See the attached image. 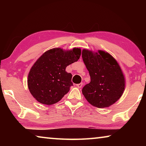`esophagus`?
<instances>
[{"mask_svg":"<svg viewBox=\"0 0 146 146\" xmlns=\"http://www.w3.org/2000/svg\"><path fill=\"white\" fill-rule=\"evenodd\" d=\"M82 86H83V84L82 83H80V84H76V86H77L78 88H82Z\"/></svg>","mask_w":146,"mask_h":146,"instance_id":"obj_1","label":"esophagus"}]
</instances>
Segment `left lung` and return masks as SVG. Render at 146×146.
<instances>
[{"mask_svg": "<svg viewBox=\"0 0 146 146\" xmlns=\"http://www.w3.org/2000/svg\"><path fill=\"white\" fill-rule=\"evenodd\" d=\"M93 53L83 49V61L91 82L84 86L82 93L91 105L107 108L119 99L124 90L125 80L119 65L113 56L103 51Z\"/></svg>", "mask_w": 146, "mask_h": 146, "instance_id": "8db88e82", "label": "left lung"}]
</instances>
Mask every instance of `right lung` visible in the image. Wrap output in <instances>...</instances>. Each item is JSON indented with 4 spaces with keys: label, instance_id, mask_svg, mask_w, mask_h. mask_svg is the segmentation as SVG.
Returning a JSON list of instances; mask_svg holds the SVG:
<instances>
[{
    "label": "right lung",
    "instance_id": "right-lung-1",
    "mask_svg": "<svg viewBox=\"0 0 146 146\" xmlns=\"http://www.w3.org/2000/svg\"><path fill=\"white\" fill-rule=\"evenodd\" d=\"M81 49L63 51L53 48L44 53L31 68L28 75L29 91L35 99L46 105L60 101L73 86L72 75L66 68L80 58Z\"/></svg>",
    "mask_w": 146,
    "mask_h": 146
}]
</instances>
